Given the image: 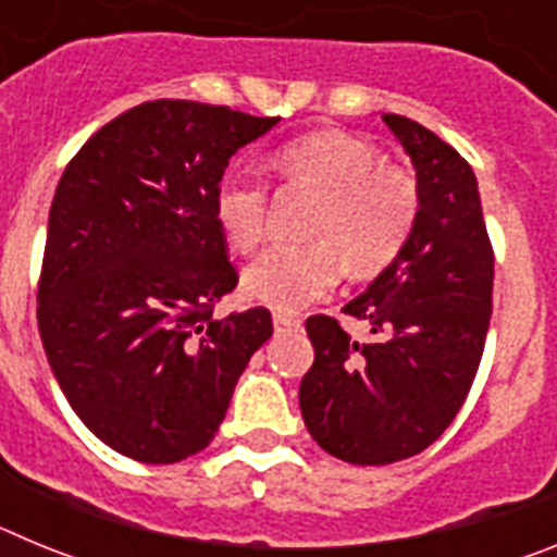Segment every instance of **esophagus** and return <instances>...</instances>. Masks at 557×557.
Wrapping results in <instances>:
<instances>
[{
	"label": "esophagus",
	"mask_w": 557,
	"mask_h": 557,
	"mask_svg": "<svg viewBox=\"0 0 557 557\" xmlns=\"http://www.w3.org/2000/svg\"><path fill=\"white\" fill-rule=\"evenodd\" d=\"M273 326H275V332H284V329H295V326H301V318H298V314L275 312L273 314Z\"/></svg>",
	"instance_id": "34e87169"
}]
</instances>
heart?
<instances>
[{
    "label": "heart",
    "instance_id": "heart-1",
    "mask_svg": "<svg viewBox=\"0 0 557 557\" xmlns=\"http://www.w3.org/2000/svg\"><path fill=\"white\" fill-rule=\"evenodd\" d=\"M282 178L321 191L309 245H275L259 253L243 273L250 301L278 312H295L326 295L339 273L371 275L393 262L410 239L418 218L416 181L396 166L379 164L368 141L339 131L309 133L273 156ZM264 186L239 172L223 175L214 189V220L225 243L253 250L264 234Z\"/></svg>",
    "mask_w": 557,
    "mask_h": 557
}]
</instances>
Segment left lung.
<instances>
[{
  "instance_id": "obj_1",
  "label": "left lung",
  "mask_w": 557,
  "mask_h": 557,
  "mask_svg": "<svg viewBox=\"0 0 557 557\" xmlns=\"http://www.w3.org/2000/svg\"><path fill=\"white\" fill-rule=\"evenodd\" d=\"M416 170L410 239L348 301L366 343L326 314L307 334L314 362L298 405L321 449L354 466H387L424 451L455 421L480 366L491 323L494 250L474 170L424 125L382 113Z\"/></svg>"
}]
</instances>
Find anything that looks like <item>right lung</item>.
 <instances>
[{"mask_svg":"<svg viewBox=\"0 0 557 557\" xmlns=\"http://www.w3.org/2000/svg\"><path fill=\"white\" fill-rule=\"evenodd\" d=\"M225 106L152 100L69 161L49 209L38 332L83 424L120 455L166 466L223 424L264 307L214 318L236 287L214 189L231 156L275 127Z\"/></svg>","mask_w":557,"mask_h":557,"instance_id":"obj_1","label":"right lung"}]
</instances>
